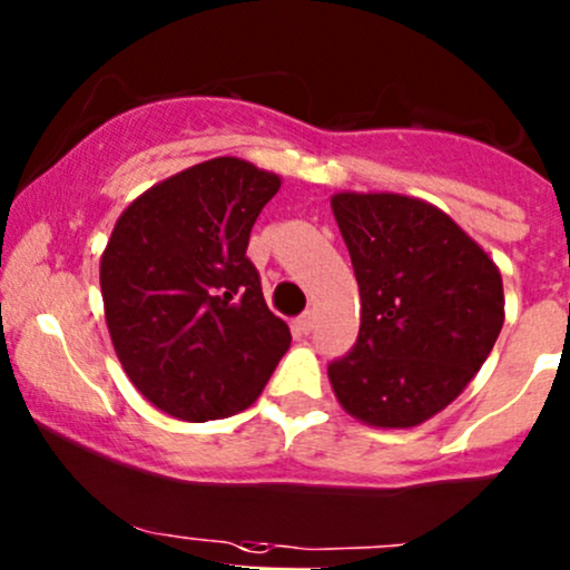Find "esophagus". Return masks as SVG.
I'll return each instance as SVG.
<instances>
[{
  "instance_id": "34e87169",
  "label": "esophagus",
  "mask_w": 570,
  "mask_h": 570,
  "mask_svg": "<svg viewBox=\"0 0 570 570\" xmlns=\"http://www.w3.org/2000/svg\"><path fill=\"white\" fill-rule=\"evenodd\" d=\"M297 324H299V330H303V333L308 335L311 330H314V324H316V316H314V311H305V314L297 318Z\"/></svg>"
}]
</instances>
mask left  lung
Instances as JSON below:
<instances>
[{
  "mask_svg": "<svg viewBox=\"0 0 570 570\" xmlns=\"http://www.w3.org/2000/svg\"><path fill=\"white\" fill-rule=\"evenodd\" d=\"M333 214L360 284V335L330 362L346 414L416 428L471 384L503 327L495 262L441 208L405 194L341 191Z\"/></svg>",
  "mask_w": 570,
  "mask_h": 570,
  "instance_id": "1",
  "label": "left lung"
}]
</instances>
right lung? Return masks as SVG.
I'll list each match as a JSON object with an SVG mask.
<instances>
[{"mask_svg": "<svg viewBox=\"0 0 570 570\" xmlns=\"http://www.w3.org/2000/svg\"><path fill=\"white\" fill-rule=\"evenodd\" d=\"M278 189L275 173L216 156L118 216L99 262L105 322L129 381L165 414L208 422L246 411L289 348L246 256Z\"/></svg>", "mask_w": 570, "mask_h": 570, "instance_id": "1", "label": "right lung"}]
</instances>
